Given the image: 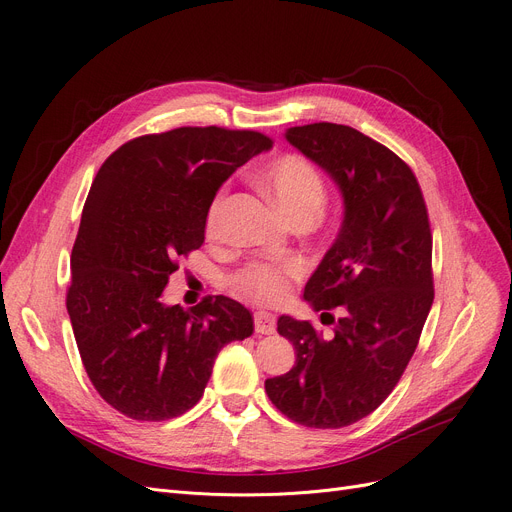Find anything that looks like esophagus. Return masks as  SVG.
I'll return each instance as SVG.
<instances>
[{"label": "esophagus", "instance_id": "34e87169", "mask_svg": "<svg viewBox=\"0 0 512 512\" xmlns=\"http://www.w3.org/2000/svg\"><path fill=\"white\" fill-rule=\"evenodd\" d=\"M254 327H256L258 334H273L277 323H275V317H273L271 313L258 311V313L254 315Z\"/></svg>", "mask_w": 512, "mask_h": 512}]
</instances>
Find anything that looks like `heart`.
Instances as JSON below:
<instances>
[{
	"label": "heart",
	"mask_w": 512,
	"mask_h": 512,
	"mask_svg": "<svg viewBox=\"0 0 512 512\" xmlns=\"http://www.w3.org/2000/svg\"><path fill=\"white\" fill-rule=\"evenodd\" d=\"M260 180L290 218H315L325 206V180L315 163L302 155L290 153L277 157L260 172ZM220 212L222 195H216L206 216L208 235H216ZM298 275L300 269L294 262H252L235 275V288L260 304H279L290 296L292 281Z\"/></svg>",
	"instance_id": "b5f03b06"
}]
</instances>
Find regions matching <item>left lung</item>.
<instances>
[{
  "instance_id": "1",
  "label": "left lung",
  "mask_w": 512,
  "mask_h": 512,
  "mask_svg": "<svg viewBox=\"0 0 512 512\" xmlns=\"http://www.w3.org/2000/svg\"><path fill=\"white\" fill-rule=\"evenodd\" d=\"M330 174L344 197L336 241L304 288L315 311L342 306L332 338L281 315L277 332L296 349L288 374L264 391L277 410L311 428H342L391 395L410 363L435 298L433 235L422 189L407 163L340 124L285 132Z\"/></svg>"
}]
</instances>
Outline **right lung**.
Listing matches in <instances>:
<instances>
[{"label":"right lung","mask_w":512,"mask_h":512,"mask_svg":"<svg viewBox=\"0 0 512 512\" xmlns=\"http://www.w3.org/2000/svg\"><path fill=\"white\" fill-rule=\"evenodd\" d=\"M273 147L254 130L176 128L128 140L102 163L71 252L67 311L90 382L132 420H170L201 399L224 344L254 319L227 296L161 302L178 260L199 250L216 191Z\"/></svg>","instance_id":"1"}]
</instances>
